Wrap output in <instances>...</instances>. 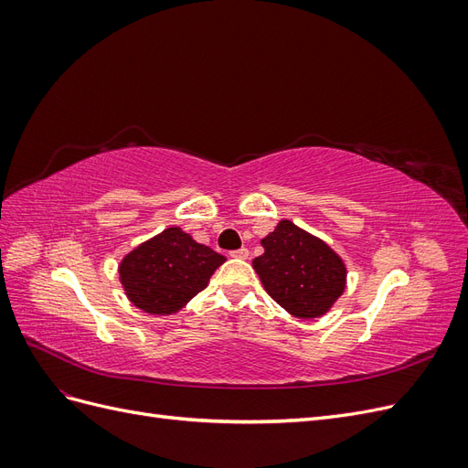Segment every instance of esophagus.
I'll return each instance as SVG.
<instances>
[{"label":"esophagus","instance_id":"1","mask_svg":"<svg viewBox=\"0 0 468 468\" xmlns=\"http://www.w3.org/2000/svg\"><path fill=\"white\" fill-rule=\"evenodd\" d=\"M248 256H250L248 248H239V250L230 251V258H236V260H248Z\"/></svg>","mask_w":468,"mask_h":468}]
</instances>
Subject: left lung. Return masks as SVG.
Wrapping results in <instances>:
<instances>
[{"mask_svg": "<svg viewBox=\"0 0 468 468\" xmlns=\"http://www.w3.org/2000/svg\"><path fill=\"white\" fill-rule=\"evenodd\" d=\"M263 253L251 261L271 299L296 318H320L346 291L344 260L310 232L281 220L263 239Z\"/></svg>", "mask_w": 468, "mask_h": 468, "instance_id": "left-lung-1", "label": "left lung"}]
</instances>
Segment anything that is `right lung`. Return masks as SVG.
Returning <instances> with one entry per match:
<instances>
[{
    "mask_svg": "<svg viewBox=\"0 0 468 468\" xmlns=\"http://www.w3.org/2000/svg\"><path fill=\"white\" fill-rule=\"evenodd\" d=\"M224 261L220 253L172 226L126 253L119 279L136 308L152 316H169L199 294Z\"/></svg>",
    "mask_w": 468,
    "mask_h": 468,
    "instance_id": "add662e5",
    "label": "right lung"
}]
</instances>
